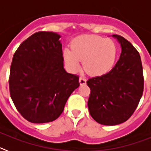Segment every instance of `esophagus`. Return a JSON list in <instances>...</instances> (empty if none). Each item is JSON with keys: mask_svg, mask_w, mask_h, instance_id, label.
<instances>
[{"mask_svg": "<svg viewBox=\"0 0 151 151\" xmlns=\"http://www.w3.org/2000/svg\"><path fill=\"white\" fill-rule=\"evenodd\" d=\"M79 84L80 85H85V84H86V80L84 78H82V77H81V78H79Z\"/></svg>", "mask_w": 151, "mask_h": 151, "instance_id": "esophagus-1", "label": "esophagus"}]
</instances>
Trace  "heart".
<instances>
[{
  "instance_id": "1",
  "label": "heart",
  "mask_w": 151,
  "mask_h": 151,
  "mask_svg": "<svg viewBox=\"0 0 151 151\" xmlns=\"http://www.w3.org/2000/svg\"><path fill=\"white\" fill-rule=\"evenodd\" d=\"M117 54L118 48L113 40L94 35H82L72 41L71 50L64 49L63 57L72 73L78 72L80 62H83V69L88 74L101 76L113 69Z\"/></svg>"
}]
</instances>
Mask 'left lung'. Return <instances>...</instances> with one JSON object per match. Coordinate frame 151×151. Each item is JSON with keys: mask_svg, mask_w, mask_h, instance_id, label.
Returning <instances> with one entry per match:
<instances>
[{"mask_svg": "<svg viewBox=\"0 0 151 151\" xmlns=\"http://www.w3.org/2000/svg\"><path fill=\"white\" fill-rule=\"evenodd\" d=\"M120 44L119 60L106 74L87 81L91 89L89 113L101 125L127 121L138 106L144 90L143 69L138 50L123 37L113 35Z\"/></svg>", "mask_w": 151, "mask_h": 151, "instance_id": "1", "label": "left lung"}]
</instances>
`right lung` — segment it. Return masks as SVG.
<instances>
[{
	"label": "right lung",
	"mask_w": 151,
	"mask_h": 151,
	"mask_svg": "<svg viewBox=\"0 0 151 151\" xmlns=\"http://www.w3.org/2000/svg\"><path fill=\"white\" fill-rule=\"evenodd\" d=\"M59 34L38 32L24 41L10 66V97L26 120L45 123L57 119L68 98L78 88V77L63 67Z\"/></svg>",
	"instance_id": "1"
}]
</instances>
